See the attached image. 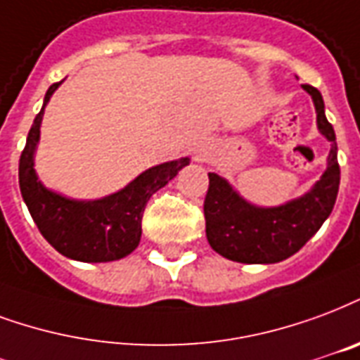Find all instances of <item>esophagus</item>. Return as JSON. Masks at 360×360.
I'll use <instances>...</instances> for the list:
<instances>
[{
  "mask_svg": "<svg viewBox=\"0 0 360 360\" xmlns=\"http://www.w3.org/2000/svg\"><path fill=\"white\" fill-rule=\"evenodd\" d=\"M206 156H207V145L196 146V150H194V160H204Z\"/></svg>",
  "mask_w": 360,
  "mask_h": 360,
  "instance_id": "esophagus-1",
  "label": "esophagus"
}]
</instances>
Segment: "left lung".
Wrapping results in <instances>:
<instances>
[{"mask_svg":"<svg viewBox=\"0 0 360 360\" xmlns=\"http://www.w3.org/2000/svg\"><path fill=\"white\" fill-rule=\"evenodd\" d=\"M316 112V127L330 143L326 169L307 193L281 206L248 202L225 177L207 173L204 200L206 236L223 257L238 263H278L300 252L328 219L340 188V166L334 127L324 114V101L313 85H303Z\"/></svg>","mask_w":360,"mask_h":360,"instance_id":"left-lung-1","label":"left lung"}]
</instances>
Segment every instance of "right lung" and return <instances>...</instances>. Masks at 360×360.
I'll use <instances>...</instances> for the list:
<instances>
[{
	"label": "right lung",
	"mask_w": 360,
	"mask_h": 360,
	"mask_svg": "<svg viewBox=\"0 0 360 360\" xmlns=\"http://www.w3.org/2000/svg\"><path fill=\"white\" fill-rule=\"evenodd\" d=\"M60 84L63 82L53 84L45 93L44 106L32 124L20 154V194L39 233L58 254L84 263L116 262L139 246L141 219L146 202L188 166L191 158L172 160L148 167L124 188L95 200H78L47 188L36 173V150L45 106Z\"/></svg>",
	"instance_id": "right-lung-1"
}]
</instances>
